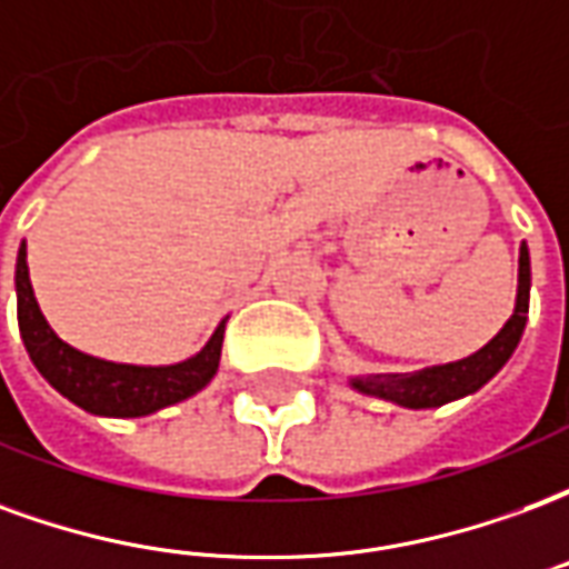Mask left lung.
Masks as SVG:
<instances>
[{"mask_svg":"<svg viewBox=\"0 0 569 569\" xmlns=\"http://www.w3.org/2000/svg\"><path fill=\"white\" fill-rule=\"evenodd\" d=\"M527 310H530V252H527V243H521L515 310L488 345L476 350L472 357L445 362V366H429V369L411 371V375H357V378H350V387L362 396H378V399H387V402H396L402 408H415V411L463 399V396L481 390L509 362L521 335H525Z\"/></svg>","mask_w":569,"mask_h":569,"instance_id":"1","label":"left lung"}]
</instances>
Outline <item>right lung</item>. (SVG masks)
Segmentation results:
<instances>
[{
  "mask_svg": "<svg viewBox=\"0 0 569 569\" xmlns=\"http://www.w3.org/2000/svg\"><path fill=\"white\" fill-rule=\"evenodd\" d=\"M14 289H18L20 338L32 366L57 393L67 396L72 406L84 408L88 415L146 418L200 393L219 371L224 320L216 326L210 341L200 347L194 357L173 362V366H128V362H109V359L81 353L48 326L39 301L32 296L27 243H20L18 249Z\"/></svg>",
  "mask_w": 569,
  "mask_h": 569,
  "instance_id": "obj_1",
  "label": "right lung"
}]
</instances>
